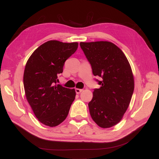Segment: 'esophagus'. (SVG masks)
Segmentation results:
<instances>
[{
    "instance_id": "esophagus-1",
    "label": "esophagus",
    "mask_w": 159,
    "mask_h": 159,
    "mask_svg": "<svg viewBox=\"0 0 159 159\" xmlns=\"http://www.w3.org/2000/svg\"><path fill=\"white\" fill-rule=\"evenodd\" d=\"M82 91H83V89H78V88L75 89V92L77 94H80L81 92H82Z\"/></svg>"
}]
</instances>
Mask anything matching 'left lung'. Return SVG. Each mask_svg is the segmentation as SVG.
<instances>
[{"instance_id": "obj_1", "label": "left lung", "mask_w": 159, "mask_h": 159, "mask_svg": "<svg viewBox=\"0 0 159 159\" xmlns=\"http://www.w3.org/2000/svg\"><path fill=\"white\" fill-rule=\"evenodd\" d=\"M92 68L102 78L88 103L91 118L98 126L117 125L126 112L134 91V78L129 61L121 50L107 41L80 42Z\"/></svg>"}]
</instances>
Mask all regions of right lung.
Returning a JSON list of instances; mask_svg holds the SVG:
<instances>
[{"label":"right lung","mask_w":159,"mask_h":159,"mask_svg":"<svg viewBox=\"0 0 159 159\" xmlns=\"http://www.w3.org/2000/svg\"><path fill=\"white\" fill-rule=\"evenodd\" d=\"M78 43L50 40L40 46L28 60L23 81L28 102L40 123L51 127L63 122L75 97L74 89L56 84L67 59Z\"/></svg>","instance_id":"1"}]
</instances>
